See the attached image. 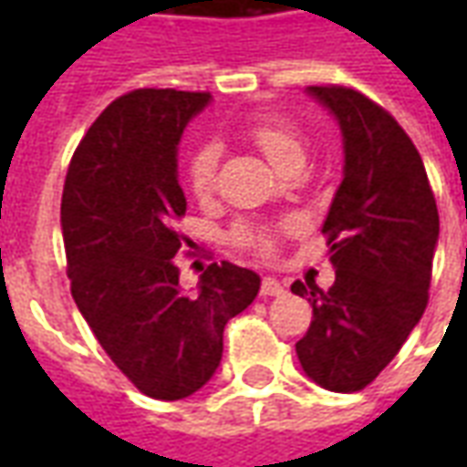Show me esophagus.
<instances>
[{
	"instance_id": "1",
	"label": "esophagus",
	"mask_w": 467,
	"mask_h": 467,
	"mask_svg": "<svg viewBox=\"0 0 467 467\" xmlns=\"http://www.w3.org/2000/svg\"><path fill=\"white\" fill-rule=\"evenodd\" d=\"M283 293H285V287L277 277H263L260 295H265V297H277V295H283Z\"/></svg>"
}]
</instances>
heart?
Returning a JSON list of instances; mask_svg holds the SVG:
<instances>
[{
  "label": "heart",
  "mask_w": 467,
  "mask_h": 467,
  "mask_svg": "<svg viewBox=\"0 0 467 467\" xmlns=\"http://www.w3.org/2000/svg\"><path fill=\"white\" fill-rule=\"evenodd\" d=\"M247 137L267 157V162L273 164L275 170H283V167L293 162H303V137L290 124L280 122V119H260V122L250 124ZM217 162H220L217 144H202L190 157V162H187V184L197 197H207L213 192ZM234 243L250 247V250H257V253H270L275 247V233L265 230V227H240L234 233Z\"/></svg>",
  "instance_id": "obj_1"
}]
</instances>
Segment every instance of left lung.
Wrapping results in <instances>:
<instances>
[{"instance_id": "1", "label": "left lung", "mask_w": 467, "mask_h": 467, "mask_svg": "<svg viewBox=\"0 0 467 467\" xmlns=\"http://www.w3.org/2000/svg\"><path fill=\"white\" fill-rule=\"evenodd\" d=\"M343 134V182L323 233L335 285L293 283L313 305L295 345L305 375L333 392L362 390L420 323L441 220L410 137L382 107L348 87H307Z\"/></svg>"}]
</instances>
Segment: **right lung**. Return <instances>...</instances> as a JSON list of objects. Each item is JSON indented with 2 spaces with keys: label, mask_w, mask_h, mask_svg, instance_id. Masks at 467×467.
Masks as SVG:
<instances>
[{
  "label": "right lung",
  "mask_w": 467,
  "mask_h": 467,
  "mask_svg": "<svg viewBox=\"0 0 467 467\" xmlns=\"http://www.w3.org/2000/svg\"><path fill=\"white\" fill-rule=\"evenodd\" d=\"M210 99L177 89L115 99L77 147L62 194L77 307L117 368L157 400L210 382L224 325L260 293V275L233 263L210 265L197 290H184L172 260L187 210L177 147Z\"/></svg>",
  "instance_id": "right-lung-1"
}]
</instances>
